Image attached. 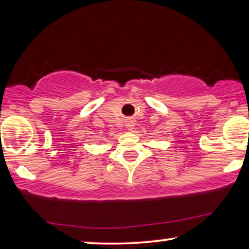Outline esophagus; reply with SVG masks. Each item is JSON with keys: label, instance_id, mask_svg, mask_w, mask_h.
Segmentation results:
<instances>
[{"label": "esophagus", "instance_id": "obj_1", "mask_svg": "<svg viewBox=\"0 0 249 249\" xmlns=\"http://www.w3.org/2000/svg\"><path fill=\"white\" fill-rule=\"evenodd\" d=\"M125 127H127V128L129 129V130H132V129H134V127H135L134 121H132V120H128L127 124H125Z\"/></svg>", "mask_w": 249, "mask_h": 249}]
</instances>
